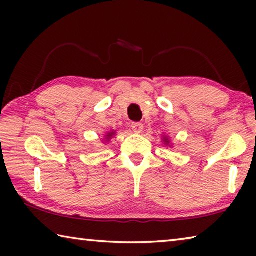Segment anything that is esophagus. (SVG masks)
Masks as SVG:
<instances>
[{
	"instance_id": "obj_1",
	"label": "esophagus",
	"mask_w": 256,
	"mask_h": 256,
	"mask_svg": "<svg viewBox=\"0 0 256 256\" xmlns=\"http://www.w3.org/2000/svg\"><path fill=\"white\" fill-rule=\"evenodd\" d=\"M131 128L133 130V132L136 133H141L142 130H144V124L140 123V122H133L131 124Z\"/></svg>"
}]
</instances>
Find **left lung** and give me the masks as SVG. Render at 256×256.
Instances as JSON below:
<instances>
[{"mask_svg":"<svg viewBox=\"0 0 256 256\" xmlns=\"http://www.w3.org/2000/svg\"><path fill=\"white\" fill-rule=\"evenodd\" d=\"M166 142H167V141H166Z\"/></svg>","mask_w":256,"mask_h":256,"instance_id":"1","label":"left lung"}]
</instances>
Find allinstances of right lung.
<instances>
[{"instance_id": "add662e5", "label": "right lung", "mask_w": 256, "mask_h": 256, "mask_svg": "<svg viewBox=\"0 0 256 256\" xmlns=\"http://www.w3.org/2000/svg\"><path fill=\"white\" fill-rule=\"evenodd\" d=\"M108 136V138H110V136H112V133H110V134H108V136Z\"/></svg>"}]
</instances>
